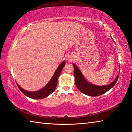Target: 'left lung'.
Returning <instances> with one entry per match:
<instances>
[{
	"mask_svg": "<svg viewBox=\"0 0 132 132\" xmlns=\"http://www.w3.org/2000/svg\"><path fill=\"white\" fill-rule=\"evenodd\" d=\"M73 66L74 67L75 84L77 88L84 94L91 96V97H97L107 92L115 86L119 77V75H118L114 81L106 86H95V85L90 84L84 79L81 72L76 65L73 64Z\"/></svg>",
	"mask_w": 132,
	"mask_h": 132,
	"instance_id": "left-lung-1",
	"label": "left lung"
}]
</instances>
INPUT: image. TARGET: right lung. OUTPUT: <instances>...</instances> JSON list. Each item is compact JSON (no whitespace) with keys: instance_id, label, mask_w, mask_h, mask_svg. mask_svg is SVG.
<instances>
[{"instance_id":"1","label":"right lung","mask_w":132,"mask_h":132,"mask_svg":"<svg viewBox=\"0 0 132 132\" xmlns=\"http://www.w3.org/2000/svg\"><path fill=\"white\" fill-rule=\"evenodd\" d=\"M64 65H65V62L63 61L58 66L56 70L55 71L54 75H53L52 79H51L48 83L43 88L41 89V90L37 91H27L24 90V89L19 86V84H17L18 87L27 97L33 98V99L39 100L47 97L48 95H50L51 94H52L55 90L57 84L58 77H59L60 74H61L62 69L63 68Z\"/></svg>"}]
</instances>
